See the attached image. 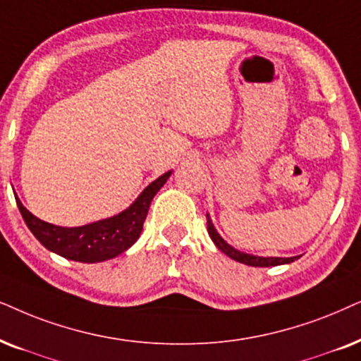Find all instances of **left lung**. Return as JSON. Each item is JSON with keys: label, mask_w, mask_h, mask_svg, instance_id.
I'll return each mask as SVG.
<instances>
[{"label": "left lung", "mask_w": 361, "mask_h": 361, "mask_svg": "<svg viewBox=\"0 0 361 361\" xmlns=\"http://www.w3.org/2000/svg\"><path fill=\"white\" fill-rule=\"evenodd\" d=\"M207 232L212 242L217 245L219 250H222L224 254L231 257L232 260L240 262V264L250 265V267H274V265H282V264H290V262L297 260L298 257H287V259H282V257H259V255H250V254H243V252L233 249L232 245L224 240V238L219 235V232L215 231L212 221H210L209 214H207Z\"/></svg>", "instance_id": "1"}]
</instances>
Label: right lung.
Segmentation results:
<instances>
[{"label": "right lung", "mask_w": 361, "mask_h": 361, "mask_svg": "<svg viewBox=\"0 0 361 361\" xmlns=\"http://www.w3.org/2000/svg\"><path fill=\"white\" fill-rule=\"evenodd\" d=\"M171 174L172 171L151 182L142 194L121 214L81 227H59L41 221L21 204L18 195H15V199L27 228L46 249L64 259L96 264L114 259L137 240L147 217L149 205Z\"/></svg>", "instance_id": "obj_1"}]
</instances>
